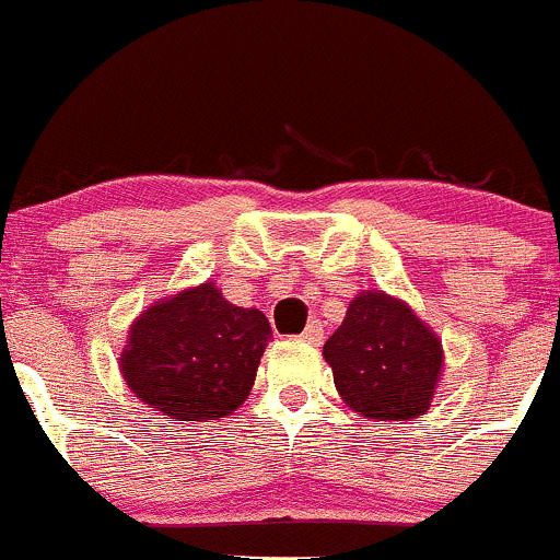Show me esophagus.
<instances>
[{
    "mask_svg": "<svg viewBox=\"0 0 560 560\" xmlns=\"http://www.w3.org/2000/svg\"><path fill=\"white\" fill-rule=\"evenodd\" d=\"M299 341H304V345H323V326L317 320H310L306 323V328L302 330V336H299Z\"/></svg>",
    "mask_w": 560,
    "mask_h": 560,
    "instance_id": "esophagus-1",
    "label": "esophagus"
}]
</instances>
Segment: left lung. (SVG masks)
<instances>
[{"mask_svg":"<svg viewBox=\"0 0 560 560\" xmlns=\"http://www.w3.org/2000/svg\"><path fill=\"white\" fill-rule=\"evenodd\" d=\"M336 393L374 422H411L427 413L443 378V345L402 299L360 291L323 345Z\"/></svg>","mask_w":560,"mask_h":560,"instance_id":"8db88e82","label":"left lung"}]
</instances>
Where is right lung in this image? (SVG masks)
Here are the masks:
<instances>
[{
  "instance_id": "1",
  "label": "right lung",
  "mask_w": 560,
  "mask_h": 560,
  "mask_svg": "<svg viewBox=\"0 0 560 560\" xmlns=\"http://www.w3.org/2000/svg\"><path fill=\"white\" fill-rule=\"evenodd\" d=\"M272 339L261 310L234 306L213 280L149 304L128 330L119 374L171 424L224 419L243 406Z\"/></svg>"
}]
</instances>
